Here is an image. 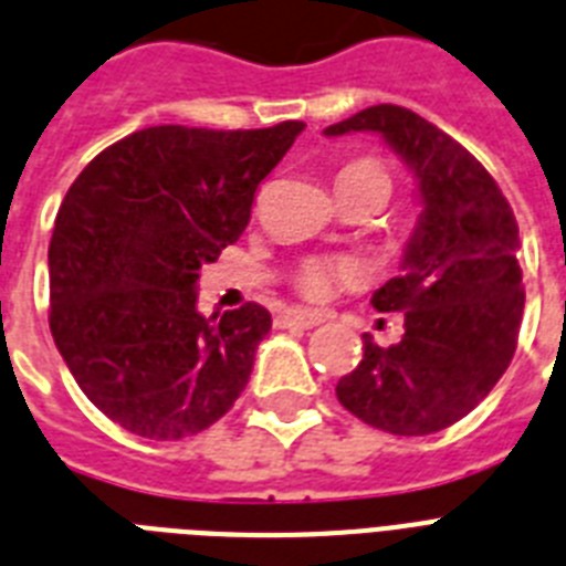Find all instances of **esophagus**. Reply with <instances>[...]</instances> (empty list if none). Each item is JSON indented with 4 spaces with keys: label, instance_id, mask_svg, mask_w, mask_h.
Instances as JSON below:
<instances>
[{
    "label": "esophagus",
    "instance_id": "1",
    "mask_svg": "<svg viewBox=\"0 0 566 566\" xmlns=\"http://www.w3.org/2000/svg\"><path fill=\"white\" fill-rule=\"evenodd\" d=\"M275 323L282 325V328H316V325L323 323V316L314 314V311H302V307H296V311H284Z\"/></svg>",
    "mask_w": 566,
    "mask_h": 566
}]
</instances>
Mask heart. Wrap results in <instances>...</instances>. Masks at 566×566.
<instances>
[{"label":"heart","mask_w":566,"mask_h":566,"mask_svg":"<svg viewBox=\"0 0 566 566\" xmlns=\"http://www.w3.org/2000/svg\"><path fill=\"white\" fill-rule=\"evenodd\" d=\"M346 171L369 174V177L384 179V182L389 186L387 174L380 171L375 163H357L352 165V168H346ZM339 275H346V268H334V264H311V268L302 273V279H298V287H302V293H307V296H323V293L328 291V284L334 282V279H339Z\"/></svg>","instance_id":"heart-1"}]
</instances>
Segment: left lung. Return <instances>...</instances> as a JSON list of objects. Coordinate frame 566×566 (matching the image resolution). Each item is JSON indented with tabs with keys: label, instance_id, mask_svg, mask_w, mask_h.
Here are the masks:
<instances>
[{
	"label": "left lung",
	"instance_id": "1",
	"mask_svg": "<svg viewBox=\"0 0 566 566\" xmlns=\"http://www.w3.org/2000/svg\"><path fill=\"white\" fill-rule=\"evenodd\" d=\"M346 133L384 136L416 177L421 214L401 275L371 296L380 314L403 311V337L380 348L363 334V360L339 378L337 398L392 436L439 433L494 389L517 348V220L474 156L412 109L378 104L325 127Z\"/></svg>",
	"mask_w": 566,
	"mask_h": 566
}]
</instances>
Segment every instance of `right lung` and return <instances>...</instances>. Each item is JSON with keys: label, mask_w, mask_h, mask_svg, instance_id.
<instances>
[{"label": "right lung", "mask_w": 566, "mask_h": 566, "mask_svg": "<svg viewBox=\"0 0 566 566\" xmlns=\"http://www.w3.org/2000/svg\"><path fill=\"white\" fill-rule=\"evenodd\" d=\"M302 130L148 127L101 150L63 197L49 325L77 387L124 430L195 436L247 387L270 311L203 316L197 279L241 238L255 188Z\"/></svg>", "instance_id": "right-lung-1"}]
</instances>
